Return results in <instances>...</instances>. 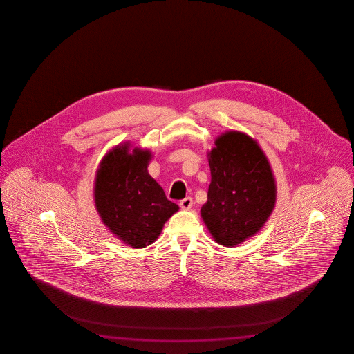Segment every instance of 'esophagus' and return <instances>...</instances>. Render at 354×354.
Listing matches in <instances>:
<instances>
[{"instance_id":"1","label":"esophagus","mask_w":354,"mask_h":354,"mask_svg":"<svg viewBox=\"0 0 354 354\" xmlns=\"http://www.w3.org/2000/svg\"><path fill=\"white\" fill-rule=\"evenodd\" d=\"M182 209H189L193 205V199L191 197H186L180 202Z\"/></svg>"}]
</instances>
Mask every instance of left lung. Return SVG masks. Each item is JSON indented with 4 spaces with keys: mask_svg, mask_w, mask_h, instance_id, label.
I'll return each instance as SVG.
<instances>
[{
    "mask_svg": "<svg viewBox=\"0 0 354 354\" xmlns=\"http://www.w3.org/2000/svg\"><path fill=\"white\" fill-rule=\"evenodd\" d=\"M210 185L201 216L221 245H238L264 227L275 207L276 183L254 138L228 131L208 152Z\"/></svg>",
    "mask_w": 354,
    "mask_h": 354,
    "instance_id": "obj_1",
    "label": "left lung"
}]
</instances>
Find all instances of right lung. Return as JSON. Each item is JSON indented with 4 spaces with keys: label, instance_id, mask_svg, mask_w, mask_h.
Wrapping results in <instances>:
<instances>
[{
    "label": "right lung",
    "instance_id": "obj_1",
    "mask_svg": "<svg viewBox=\"0 0 354 354\" xmlns=\"http://www.w3.org/2000/svg\"><path fill=\"white\" fill-rule=\"evenodd\" d=\"M151 156L138 147L130 152L125 142L109 151L96 171L94 201L102 223L136 249L152 244L180 209L147 172Z\"/></svg>",
    "mask_w": 354,
    "mask_h": 354
}]
</instances>
